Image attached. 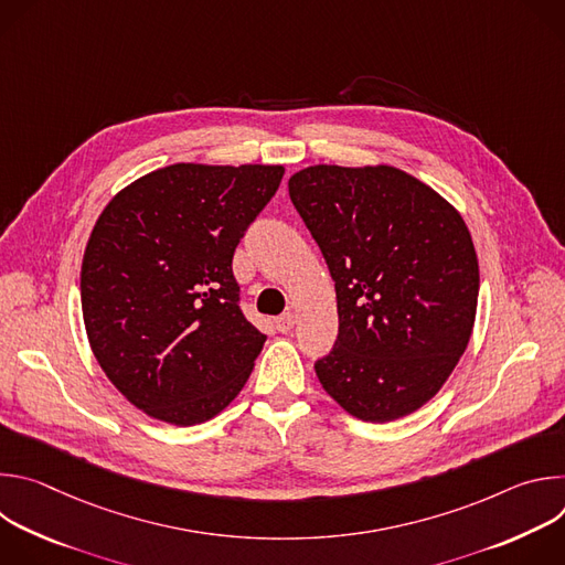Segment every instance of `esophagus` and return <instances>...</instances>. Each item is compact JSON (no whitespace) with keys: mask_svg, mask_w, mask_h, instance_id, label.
<instances>
[{"mask_svg":"<svg viewBox=\"0 0 565 565\" xmlns=\"http://www.w3.org/2000/svg\"><path fill=\"white\" fill-rule=\"evenodd\" d=\"M295 312H284V315H279L277 319H275V327H277V331L279 333H290L292 331V327H295Z\"/></svg>","mask_w":565,"mask_h":565,"instance_id":"1","label":"esophagus"}]
</instances>
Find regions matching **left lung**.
<instances>
[{
	"label": "left lung",
	"instance_id": "1",
	"mask_svg": "<svg viewBox=\"0 0 565 565\" xmlns=\"http://www.w3.org/2000/svg\"><path fill=\"white\" fill-rule=\"evenodd\" d=\"M288 192L335 281L340 331L315 362L321 386L366 423L414 414L473 329L480 279L462 216L388 166H312Z\"/></svg>",
	"mask_w": 565,
	"mask_h": 565
}]
</instances>
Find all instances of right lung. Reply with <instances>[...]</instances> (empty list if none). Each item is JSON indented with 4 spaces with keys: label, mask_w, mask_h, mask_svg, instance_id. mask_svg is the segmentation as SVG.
I'll list each match as a JSON object with an SVG mask.
<instances>
[{
    "label": "right lung",
    "mask_w": 565,
    "mask_h": 565,
    "mask_svg": "<svg viewBox=\"0 0 565 565\" xmlns=\"http://www.w3.org/2000/svg\"><path fill=\"white\" fill-rule=\"evenodd\" d=\"M281 177V166L177 163L96 221L79 275L89 344L147 416L205 423L250 377L266 335L238 306L232 257Z\"/></svg>",
    "instance_id": "right-lung-1"
}]
</instances>
